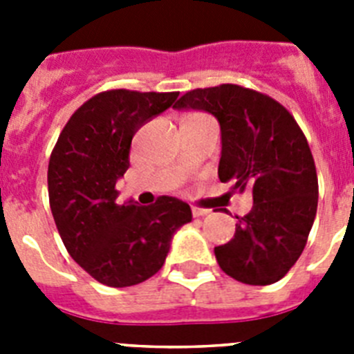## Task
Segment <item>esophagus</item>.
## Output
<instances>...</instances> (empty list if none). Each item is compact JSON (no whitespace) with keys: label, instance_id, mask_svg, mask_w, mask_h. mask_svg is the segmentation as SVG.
Listing matches in <instances>:
<instances>
[{"label":"esophagus","instance_id":"obj_1","mask_svg":"<svg viewBox=\"0 0 354 354\" xmlns=\"http://www.w3.org/2000/svg\"><path fill=\"white\" fill-rule=\"evenodd\" d=\"M192 212L195 218H200V216L209 214V209H202V207H192Z\"/></svg>","mask_w":354,"mask_h":354}]
</instances>
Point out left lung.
I'll use <instances>...</instances> for the list:
<instances>
[{
  "label": "left lung",
  "mask_w": 354,
  "mask_h": 354,
  "mask_svg": "<svg viewBox=\"0 0 354 354\" xmlns=\"http://www.w3.org/2000/svg\"><path fill=\"white\" fill-rule=\"evenodd\" d=\"M174 108L207 111L220 122L218 177L253 195L232 239L214 248L216 261L237 282H278L301 255L317 212V174L305 134L280 102L239 84L192 90Z\"/></svg>",
  "instance_id": "1"
}]
</instances>
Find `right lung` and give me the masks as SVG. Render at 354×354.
Instances as JSON below:
<instances>
[{
  "instance_id": "obj_1",
  "label": "right lung",
  "mask_w": 354,
  "mask_h": 354,
  "mask_svg": "<svg viewBox=\"0 0 354 354\" xmlns=\"http://www.w3.org/2000/svg\"><path fill=\"white\" fill-rule=\"evenodd\" d=\"M177 97L124 88L97 93L68 118L51 152L48 189L56 228L71 257L108 287L136 286L158 273L174 234L192 221L183 200L118 205L115 189L129 168L136 131Z\"/></svg>"
}]
</instances>
